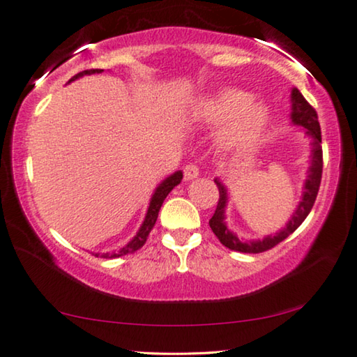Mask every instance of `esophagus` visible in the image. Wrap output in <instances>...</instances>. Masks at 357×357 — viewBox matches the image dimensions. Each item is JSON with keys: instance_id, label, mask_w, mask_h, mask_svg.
Wrapping results in <instances>:
<instances>
[{"instance_id": "esophagus-1", "label": "esophagus", "mask_w": 357, "mask_h": 357, "mask_svg": "<svg viewBox=\"0 0 357 357\" xmlns=\"http://www.w3.org/2000/svg\"><path fill=\"white\" fill-rule=\"evenodd\" d=\"M183 175L185 180H193L199 175V167H197L196 164H186L183 167Z\"/></svg>"}]
</instances>
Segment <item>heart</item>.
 <instances>
[{
  "instance_id": "obj_1",
  "label": "heart",
  "mask_w": 357,
  "mask_h": 357,
  "mask_svg": "<svg viewBox=\"0 0 357 357\" xmlns=\"http://www.w3.org/2000/svg\"><path fill=\"white\" fill-rule=\"evenodd\" d=\"M252 97L243 91H223L206 98L197 108V116L209 123H223L234 119L229 129V139L248 142L260 132L266 121V109L250 105Z\"/></svg>"
}]
</instances>
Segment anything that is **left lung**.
<instances>
[{
	"label": "left lung",
	"instance_id": "1",
	"mask_svg": "<svg viewBox=\"0 0 357 357\" xmlns=\"http://www.w3.org/2000/svg\"><path fill=\"white\" fill-rule=\"evenodd\" d=\"M292 121L298 126H303L306 129V134H308L312 139V162L310 167V175L308 180L305 183V191H303V199L297 207V211L294 212L292 218H290L287 227L279 231L276 236H268L263 241H252V243H243L239 238L229 231L225 225V207H227V190L225 186L215 180L217 188H218V202L217 209L213 212L212 218L209 220V225L212 228L213 234L217 236L218 241L225 245V248L236 250V252H244V254H260V252L270 250L274 245L282 243L287 236L292 234L295 229H297L301 223L305 222V218L308 217L311 212L312 206H314L317 191H319L321 186V178H322V146H321V126L317 123V113L316 109L312 108L306 98L301 96L298 89L292 91Z\"/></svg>",
	"mask_w": 357,
	"mask_h": 357
}]
</instances>
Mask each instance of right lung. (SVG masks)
Here are the masks:
<instances>
[{"instance_id": "obj_1", "label": "right lung", "mask_w": 357, "mask_h": 357, "mask_svg": "<svg viewBox=\"0 0 357 357\" xmlns=\"http://www.w3.org/2000/svg\"><path fill=\"white\" fill-rule=\"evenodd\" d=\"M100 71L102 70H98V68L79 71V73L75 75L70 81H75L76 78H79V76H83V75L100 73ZM182 178H183V174L178 171V172H175L174 175H171V177H167L160 186H158L155 195H153L151 201H150V207H148L145 220H144V223H142V227H140L139 233H137L135 238L130 241L128 245H124V248L119 250L118 254H102L103 259H116V257H121V255H126V254H134V252L144 248V244L146 243V239H148V234H150V231L153 229V227H155V223L158 220V212H160L164 199H166V196L174 190V186H177L180 182H182ZM96 257H98V255H96Z\"/></svg>"}]
</instances>
